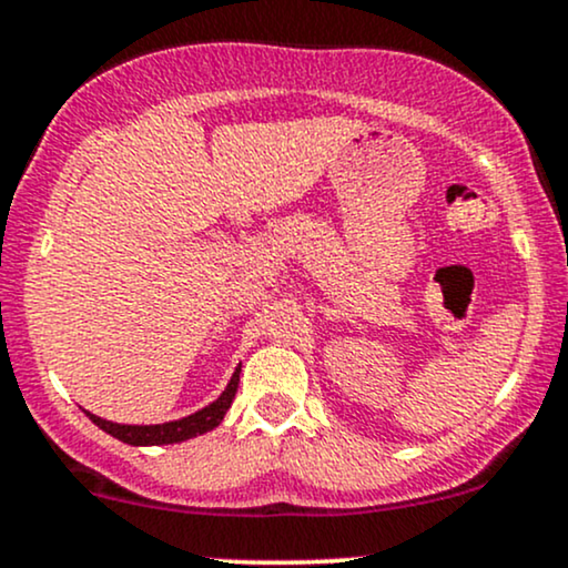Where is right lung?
<instances>
[{
    "label": "right lung",
    "instance_id": "add662e5",
    "mask_svg": "<svg viewBox=\"0 0 568 568\" xmlns=\"http://www.w3.org/2000/svg\"><path fill=\"white\" fill-rule=\"evenodd\" d=\"M240 368H234L230 384L224 387L216 400L207 403L205 408L194 410V414L184 416V419H173V422H162V425H116V422L101 419V416L84 414L93 419V425H98L103 433H109L112 438L130 443V446H168V443H181L189 438H197V435L211 433L213 427H219L224 422V414L230 410L234 395H237V384H240Z\"/></svg>",
    "mask_w": 568,
    "mask_h": 568
}]
</instances>
